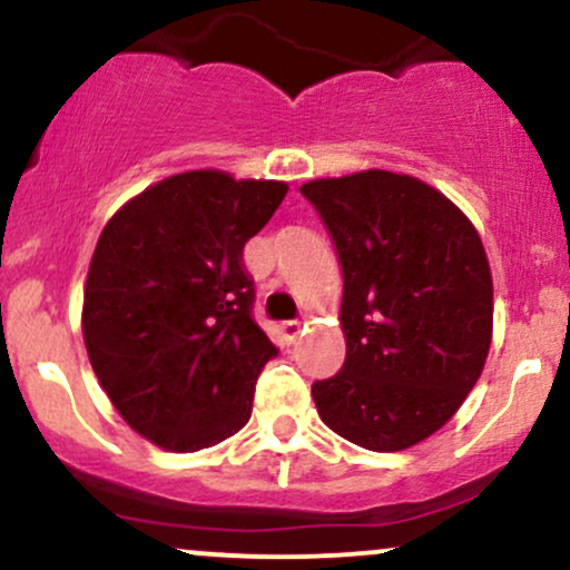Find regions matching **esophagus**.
I'll return each mask as SVG.
<instances>
[{
	"label": "esophagus",
	"mask_w": 570,
	"mask_h": 570,
	"mask_svg": "<svg viewBox=\"0 0 570 570\" xmlns=\"http://www.w3.org/2000/svg\"><path fill=\"white\" fill-rule=\"evenodd\" d=\"M281 332H284L286 343H294V340L303 335V326H299V322H284L281 324Z\"/></svg>",
	"instance_id": "34e87169"
}]
</instances>
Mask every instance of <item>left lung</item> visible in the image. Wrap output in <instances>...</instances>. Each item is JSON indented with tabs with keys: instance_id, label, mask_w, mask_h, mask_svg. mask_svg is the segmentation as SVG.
I'll return each instance as SVG.
<instances>
[{
	"instance_id": "obj_1",
	"label": "left lung",
	"mask_w": 570,
	"mask_h": 570,
	"mask_svg": "<svg viewBox=\"0 0 570 570\" xmlns=\"http://www.w3.org/2000/svg\"><path fill=\"white\" fill-rule=\"evenodd\" d=\"M316 206L343 265L345 362L311 385L335 434L394 453L442 429L480 381L493 332V278L474 225L442 193L391 171L316 179Z\"/></svg>"
}]
</instances>
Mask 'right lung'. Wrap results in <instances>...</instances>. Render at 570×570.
I'll return each mask as SVG.
<instances>
[{"mask_svg":"<svg viewBox=\"0 0 570 570\" xmlns=\"http://www.w3.org/2000/svg\"><path fill=\"white\" fill-rule=\"evenodd\" d=\"M286 189L176 174L128 200L98 238L85 348L117 412L158 448L195 453L252 417L254 385L278 348L252 316L244 246Z\"/></svg>","mask_w":570,"mask_h":570,"instance_id":"obj_1","label":"right lung"}]
</instances>
